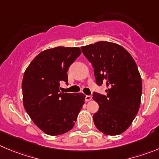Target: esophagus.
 <instances>
[{
	"mask_svg": "<svg viewBox=\"0 0 159 159\" xmlns=\"http://www.w3.org/2000/svg\"><path fill=\"white\" fill-rule=\"evenodd\" d=\"M84 99H85V101H89V100H92V96H85Z\"/></svg>",
	"mask_w": 159,
	"mask_h": 159,
	"instance_id": "1",
	"label": "esophagus"
}]
</instances>
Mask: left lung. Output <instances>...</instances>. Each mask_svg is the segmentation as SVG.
Segmentation results:
<instances>
[{
    "label": "left lung",
    "mask_w": 159,
    "mask_h": 159,
    "mask_svg": "<svg viewBox=\"0 0 159 159\" xmlns=\"http://www.w3.org/2000/svg\"><path fill=\"white\" fill-rule=\"evenodd\" d=\"M81 50L93 65L96 84L107 86L106 95L93 92V99L99 104L93 115L95 125L106 135L121 134L140 107L142 80L137 66L128 51L115 43L99 41Z\"/></svg>",
    "instance_id": "1"
}]
</instances>
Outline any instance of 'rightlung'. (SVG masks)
<instances>
[{
	"instance_id": "right-lung-1",
	"label": "right lung",
	"mask_w": 159,
	"mask_h": 159,
	"mask_svg": "<svg viewBox=\"0 0 159 159\" xmlns=\"http://www.w3.org/2000/svg\"><path fill=\"white\" fill-rule=\"evenodd\" d=\"M79 48L56 47L38 54L26 68L22 81L23 106L37 126L50 136L70 131L84 103L83 93H60L68 84L67 70L81 55Z\"/></svg>"
}]
</instances>
